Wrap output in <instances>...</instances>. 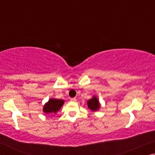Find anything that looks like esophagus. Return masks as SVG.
<instances>
[{
  "label": "esophagus",
  "mask_w": 155,
  "mask_h": 155,
  "mask_svg": "<svg viewBox=\"0 0 155 155\" xmlns=\"http://www.w3.org/2000/svg\"><path fill=\"white\" fill-rule=\"evenodd\" d=\"M70 101H71L72 102H76L77 101V99H76V98H72L71 99H70Z\"/></svg>",
  "instance_id": "1"
}]
</instances>
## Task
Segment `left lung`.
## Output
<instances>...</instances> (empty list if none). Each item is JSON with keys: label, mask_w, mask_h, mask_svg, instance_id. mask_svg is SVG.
<instances>
[{"label": "left lung", "mask_w": 155, "mask_h": 155, "mask_svg": "<svg viewBox=\"0 0 155 155\" xmlns=\"http://www.w3.org/2000/svg\"><path fill=\"white\" fill-rule=\"evenodd\" d=\"M87 105L89 108L92 110V111H96V110H98L100 108L99 101L95 96H94L92 98L88 101Z\"/></svg>", "instance_id": "1"}]
</instances>
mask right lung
<instances>
[{
    "label": "right lung",
    "mask_w": 155,
    "mask_h": 155,
    "mask_svg": "<svg viewBox=\"0 0 155 155\" xmlns=\"http://www.w3.org/2000/svg\"><path fill=\"white\" fill-rule=\"evenodd\" d=\"M64 101L63 100L59 99H51L49 100L44 107V112L46 114H51V113H56L61 109L63 104H64Z\"/></svg>",
    "instance_id": "obj_1"
}]
</instances>
